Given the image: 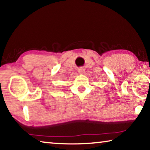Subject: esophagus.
<instances>
[{
	"instance_id": "1",
	"label": "esophagus",
	"mask_w": 150,
	"mask_h": 150,
	"mask_svg": "<svg viewBox=\"0 0 150 150\" xmlns=\"http://www.w3.org/2000/svg\"><path fill=\"white\" fill-rule=\"evenodd\" d=\"M85 68H83V67H80V68H79V69H78V72L79 73H81V74H83V73H85Z\"/></svg>"
}]
</instances>
